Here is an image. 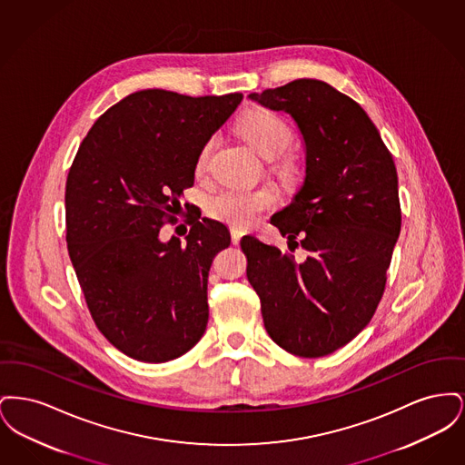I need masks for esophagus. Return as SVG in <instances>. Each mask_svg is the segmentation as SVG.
Instances as JSON below:
<instances>
[{
	"label": "esophagus",
	"instance_id": "esophagus-1",
	"mask_svg": "<svg viewBox=\"0 0 465 465\" xmlns=\"http://www.w3.org/2000/svg\"><path fill=\"white\" fill-rule=\"evenodd\" d=\"M232 242L239 243L241 242V239H242L243 232L242 230H239V228H232Z\"/></svg>",
	"mask_w": 465,
	"mask_h": 465
}]
</instances>
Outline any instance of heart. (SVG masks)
<instances>
[{
	"label": "heart",
	"mask_w": 465,
	"mask_h": 465,
	"mask_svg": "<svg viewBox=\"0 0 465 465\" xmlns=\"http://www.w3.org/2000/svg\"><path fill=\"white\" fill-rule=\"evenodd\" d=\"M239 134L263 158L279 156V173L284 179H294L300 174V160L288 152L292 144V131L288 122L273 111L256 108L247 111L241 118ZM214 148V139H209L195 160V173L202 176L207 171L209 158ZM277 203V193L272 188H223L207 200V213L233 228H249L262 218V214Z\"/></svg>",
	"instance_id": "1"
}]
</instances>
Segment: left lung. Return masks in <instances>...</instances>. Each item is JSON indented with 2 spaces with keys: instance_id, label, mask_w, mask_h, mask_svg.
<instances>
[{
  "instance_id": "8db88e82",
  "label": "left lung",
  "mask_w": 465,
  "mask_h": 465,
  "mask_svg": "<svg viewBox=\"0 0 465 465\" xmlns=\"http://www.w3.org/2000/svg\"><path fill=\"white\" fill-rule=\"evenodd\" d=\"M249 99L289 113L303 135L305 181L270 223L309 256L298 263L245 235L247 281L279 347L331 354L368 326L381 300L401 232L398 171L366 111L326 82L300 78Z\"/></svg>"
}]
</instances>
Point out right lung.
Wrapping results in <instances>:
<instances>
[{
	"mask_svg": "<svg viewBox=\"0 0 465 465\" xmlns=\"http://www.w3.org/2000/svg\"><path fill=\"white\" fill-rule=\"evenodd\" d=\"M242 94L134 92L97 118L66 181V242L97 330L135 361L186 354L209 321L207 277L230 245L223 223L190 216L184 242L160 241L193 186L200 148ZM190 213V203H184Z\"/></svg>",
	"mask_w": 465,
	"mask_h": 465,
	"instance_id": "right-lung-1",
	"label": "right lung"
}]
</instances>
